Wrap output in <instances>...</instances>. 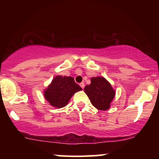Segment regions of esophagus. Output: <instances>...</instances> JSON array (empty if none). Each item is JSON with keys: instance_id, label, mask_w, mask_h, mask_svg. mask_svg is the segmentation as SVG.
<instances>
[{"instance_id": "obj_1", "label": "esophagus", "mask_w": 159, "mask_h": 159, "mask_svg": "<svg viewBox=\"0 0 159 159\" xmlns=\"http://www.w3.org/2000/svg\"><path fill=\"white\" fill-rule=\"evenodd\" d=\"M80 86H81V87L82 89L84 88V83H83V82H81V84H80Z\"/></svg>"}]
</instances>
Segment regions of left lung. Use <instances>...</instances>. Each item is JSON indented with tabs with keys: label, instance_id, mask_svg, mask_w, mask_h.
I'll list each match as a JSON object with an SVG mask.
<instances>
[{
	"label": "left lung",
	"instance_id": "1",
	"mask_svg": "<svg viewBox=\"0 0 159 159\" xmlns=\"http://www.w3.org/2000/svg\"><path fill=\"white\" fill-rule=\"evenodd\" d=\"M90 84L84 87V92L96 108L100 111L108 110L114 99L116 91L110 82L104 77H93Z\"/></svg>",
	"mask_w": 159,
	"mask_h": 159
}]
</instances>
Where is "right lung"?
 Listing matches in <instances>:
<instances>
[{
	"mask_svg": "<svg viewBox=\"0 0 159 159\" xmlns=\"http://www.w3.org/2000/svg\"><path fill=\"white\" fill-rule=\"evenodd\" d=\"M82 88L71 76L57 75L43 92L45 99L57 108L65 107L76 92Z\"/></svg>",
	"mask_w": 159,
	"mask_h": 159,
	"instance_id": "1",
	"label": "right lung"
}]
</instances>
